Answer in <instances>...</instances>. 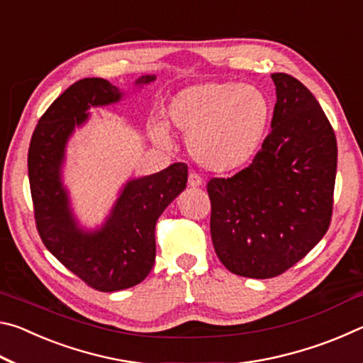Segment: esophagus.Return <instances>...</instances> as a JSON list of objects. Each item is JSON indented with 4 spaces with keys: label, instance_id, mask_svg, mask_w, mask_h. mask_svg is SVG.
<instances>
[{
    "label": "esophagus",
    "instance_id": "34e87169",
    "mask_svg": "<svg viewBox=\"0 0 363 363\" xmlns=\"http://www.w3.org/2000/svg\"><path fill=\"white\" fill-rule=\"evenodd\" d=\"M187 184H189V187H200L201 184H203V179H201V177L196 173H190Z\"/></svg>",
    "mask_w": 363,
    "mask_h": 363
}]
</instances>
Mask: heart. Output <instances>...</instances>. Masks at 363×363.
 Returning <instances> with one entry per match:
<instances>
[{
	"label": "heart",
	"instance_id": "b5f03b06",
	"mask_svg": "<svg viewBox=\"0 0 363 363\" xmlns=\"http://www.w3.org/2000/svg\"><path fill=\"white\" fill-rule=\"evenodd\" d=\"M164 120L187 138L189 155L213 173L243 167L255 155L270 120L267 96L255 86L206 82L187 86L171 97ZM167 125H149L152 140L169 145Z\"/></svg>",
	"mask_w": 363,
	"mask_h": 363
}]
</instances>
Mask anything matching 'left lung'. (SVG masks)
Instances as JSON below:
<instances>
[{"label": "left lung", "mask_w": 363, "mask_h": 363, "mask_svg": "<svg viewBox=\"0 0 363 363\" xmlns=\"http://www.w3.org/2000/svg\"><path fill=\"white\" fill-rule=\"evenodd\" d=\"M272 131L253 163L208 182L219 261L250 279L277 277L328 230L337 147L327 115L296 78L272 73Z\"/></svg>", "instance_id": "left-lung-1"}]
</instances>
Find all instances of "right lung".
<instances>
[{
    "instance_id": "1",
    "label": "right lung",
    "mask_w": 363,
    "mask_h": 363,
    "mask_svg": "<svg viewBox=\"0 0 363 363\" xmlns=\"http://www.w3.org/2000/svg\"><path fill=\"white\" fill-rule=\"evenodd\" d=\"M143 75L134 84L155 82ZM125 93L104 78H83L65 89L41 116L28 149V179L36 229L45 247L84 284L99 291H120L143 281L155 261V224L187 184V164L134 177L101 227L79 225L62 173L67 144L89 120V108L123 99Z\"/></svg>"
}]
</instances>
